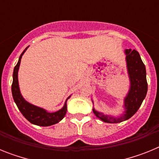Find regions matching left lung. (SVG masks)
<instances>
[{"instance_id":"1","label":"left lung","mask_w":159,"mask_h":159,"mask_svg":"<svg viewBox=\"0 0 159 159\" xmlns=\"http://www.w3.org/2000/svg\"><path fill=\"white\" fill-rule=\"evenodd\" d=\"M125 54L130 85L128 93L124 99V114L119 117H114L103 115L93 108L96 117L105 123H117L129 119L137 112L147 95V72L139 53L136 50L126 49Z\"/></svg>"}]
</instances>
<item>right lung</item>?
<instances>
[{
    "mask_svg": "<svg viewBox=\"0 0 159 159\" xmlns=\"http://www.w3.org/2000/svg\"><path fill=\"white\" fill-rule=\"evenodd\" d=\"M28 48L29 47L26 48L21 53V55L20 56L17 64L14 67L12 84V97H13L14 102H16L20 111L21 112L25 119L29 120L31 123L40 126V127H48V126L59 123L60 120L64 119L66 112H67V100L69 99L70 96L67 97V99L64 102V107L60 110L56 112H52V113L48 112L43 108L31 104L24 99L20 92L19 83H18V70H19L22 56L27 50Z\"/></svg>",
    "mask_w": 159,
    "mask_h": 159,
    "instance_id": "add662e5",
    "label": "right lung"
}]
</instances>
